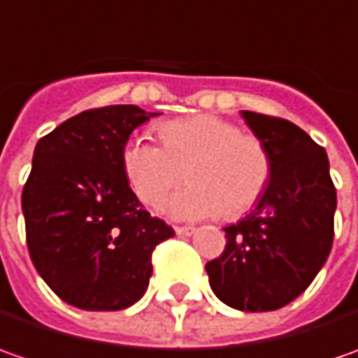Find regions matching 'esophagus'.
<instances>
[{
	"label": "esophagus",
	"instance_id": "obj_1",
	"mask_svg": "<svg viewBox=\"0 0 358 358\" xmlns=\"http://www.w3.org/2000/svg\"><path fill=\"white\" fill-rule=\"evenodd\" d=\"M175 233H177V235H181V237H191V235H193V233H195V229L193 227H175Z\"/></svg>",
	"mask_w": 358,
	"mask_h": 358
}]
</instances>
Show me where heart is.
I'll use <instances>...</instances> for the list:
<instances>
[{
  "instance_id": "b5f03b06",
  "label": "heart",
  "mask_w": 358,
  "mask_h": 358,
  "mask_svg": "<svg viewBox=\"0 0 358 358\" xmlns=\"http://www.w3.org/2000/svg\"><path fill=\"white\" fill-rule=\"evenodd\" d=\"M161 145L129 137L119 153L121 171L147 207H159L175 187L191 185L169 203L179 219H239L253 211L273 179V155L257 135L213 113L169 119L159 125Z\"/></svg>"
}]
</instances>
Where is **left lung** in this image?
Instances as JSON below:
<instances>
[{
  "label": "left lung",
  "instance_id": "1",
  "mask_svg": "<svg viewBox=\"0 0 358 358\" xmlns=\"http://www.w3.org/2000/svg\"><path fill=\"white\" fill-rule=\"evenodd\" d=\"M267 143L273 179L259 205L225 227L227 245L205 268L213 293L239 310H275L295 301L324 265L335 237L337 189L329 159L295 123L241 111Z\"/></svg>",
  "mask_w": 358,
  "mask_h": 358
}]
</instances>
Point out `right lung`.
<instances>
[{
  "label": "right lung",
  "instance_id": "add662e5",
  "mask_svg": "<svg viewBox=\"0 0 358 358\" xmlns=\"http://www.w3.org/2000/svg\"><path fill=\"white\" fill-rule=\"evenodd\" d=\"M137 105L87 109L41 137L21 193L25 239L49 289L77 309L137 303L151 255L175 235L127 185L119 153L135 127L155 117Z\"/></svg>",
  "mask_w": 358,
  "mask_h": 358
}]
</instances>
